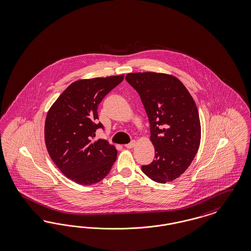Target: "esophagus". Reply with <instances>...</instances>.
Here are the masks:
<instances>
[{
    "label": "esophagus",
    "mask_w": 251,
    "mask_h": 251,
    "mask_svg": "<svg viewBox=\"0 0 251 251\" xmlns=\"http://www.w3.org/2000/svg\"><path fill=\"white\" fill-rule=\"evenodd\" d=\"M135 145H136V142H135V141H132V142H129V143L126 144V147L128 148V149H131V148H133Z\"/></svg>",
    "instance_id": "obj_1"
}]
</instances>
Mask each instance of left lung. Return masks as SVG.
Masks as SVG:
<instances>
[{
    "label": "left lung",
    "mask_w": 251,
    "mask_h": 251,
    "mask_svg": "<svg viewBox=\"0 0 251 251\" xmlns=\"http://www.w3.org/2000/svg\"><path fill=\"white\" fill-rule=\"evenodd\" d=\"M126 79L141 97L154 146L153 162L142 165V171L156 183L171 182L188 168L200 146L196 104L175 76L143 72L129 73Z\"/></svg>",
    "instance_id": "1"
}]
</instances>
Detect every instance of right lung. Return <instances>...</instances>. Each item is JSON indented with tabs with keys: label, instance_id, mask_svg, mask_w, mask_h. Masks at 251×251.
Here are the masks:
<instances>
[{
	"label": "right lung",
	"instance_id": "1",
	"mask_svg": "<svg viewBox=\"0 0 251 251\" xmlns=\"http://www.w3.org/2000/svg\"><path fill=\"white\" fill-rule=\"evenodd\" d=\"M124 79L120 76L81 79L70 84L49 110L45 142L51 159L70 180L82 185L97 184L107 176L117 150L105 139L93 142L98 128V107Z\"/></svg>",
	"mask_w": 251,
	"mask_h": 251
}]
</instances>
